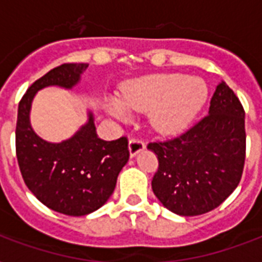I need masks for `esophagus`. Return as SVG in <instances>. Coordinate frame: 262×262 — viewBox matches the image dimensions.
<instances>
[{"instance_id": "obj_1", "label": "esophagus", "mask_w": 262, "mask_h": 262, "mask_svg": "<svg viewBox=\"0 0 262 262\" xmlns=\"http://www.w3.org/2000/svg\"><path fill=\"white\" fill-rule=\"evenodd\" d=\"M144 149H145V144H144L143 140L130 139V141H129V154H130L132 158L140 154V152H143Z\"/></svg>"}]
</instances>
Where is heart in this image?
Listing matches in <instances>:
<instances>
[{"label":"heart","mask_w":262,"mask_h":262,"mask_svg":"<svg viewBox=\"0 0 262 262\" xmlns=\"http://www.w3.org/2000/svg\"><path fill=\"white\" fill-rule=\"evenodd\" d=\"M208 87L200 77L183 73H155L123 85L121 98H108L107 110L126 119L132 111L149 113L152 126L163 135L185 130L203 110Z\"/></svg>","instance_id":"1"}]
</instances>
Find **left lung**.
Here are the masks:
<instances>
[{"label": "left lung", "instance_id": "8db88e82", "mask_svg": "<svg viewBox=\"0 0 262 262\" xmlns=\"http://www.w3.org/2000/svg\"><path fill=\"white\" fill-rule=\"evenodd\" d=\"M159 160L152 190L160 203L181 216L215 209L235 190L246 154L245 110L222 81L207 117L177 139L148 144Z\"/></svg>", "mask_w": 262, "mask_h": 262}]
</instances>
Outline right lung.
Returning <instances> with one entry per match:
<instances>
[{"label":"right lung","mask_w":262,"mask_h":262,"mask_svg":"<svg viewBox=\"0 0 262 262\" xmlns=\"http://www.w3.org/2000/svg\"><path fill=\"white\" fill-rule=\"evenodd\" d=\"M87 68L88 63H63L51 69L27 90L17 111L16 155L23 179L40 203L69 216L88 215L106 204L129 160L126 137L99 139L92 111L87 122L61 143L40 139L31 126L36 92L51 85L72 90Z\"/></svg>","instance_id":"1"}]
</instances>
